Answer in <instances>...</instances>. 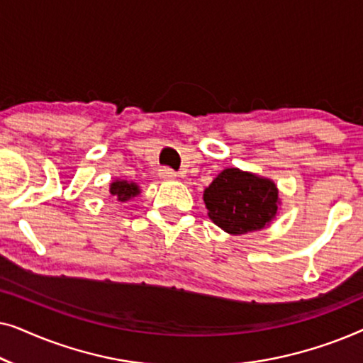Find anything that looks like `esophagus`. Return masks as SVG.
<instances>
[{"mask_svg": "<svg viewBox=\"0 0 363 363\" xmlns=\"http://www.w3.org/2000/svg\"><path fill=\"white\" fill-rule=\"evenodd\" d=\"M158 177L163 178V180H173V178L177 177V173L173 172L172 168L163 167V168H160V170H158Z\"/></svg>", "mask_w": 363, "mask_h": 363, "instance_id": "obj_1", "label": "esophagus"}]
</instances>
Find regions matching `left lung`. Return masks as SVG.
Returning <instances> with one entry per match:
<instances>
[{"label": "left lung", "mask_w": 363, "mask_h": 363, "mask_svg": "<svg viewBox=\"0 0 363 363\" xmlns=\"http://www.w3.org/2000/svg\"><path fill=\"white\" fill-rule=\"evenodd\" d=\"M208 218L228 235H247L269 226L279 215L281 198L271 178L225 168L203 191Z\"/></svg>", "instance_id": "obj_1"}]
</instances>
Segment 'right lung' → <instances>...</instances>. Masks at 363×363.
<instances>
[{
	"label": "right lung",
	"mask_w": 363,
	"mask_h": 363,
	"mask_svg": "<svg viewBox=\"0 0 363 363\" xmlns=\"http://www.w3.org/2000/svg\"><path fill=\"white\" fill-rule=\"evenodd\" d=\"M108 191H111L113 200L125 203L140 193V186H138L135 182H128V180H122V178H116V180L111 182V188H108Z\"/></svg>",
	"instance_id": "add662e5"
}]
</instances>
